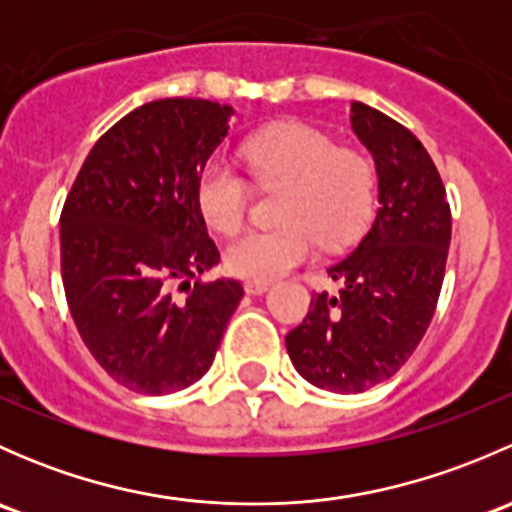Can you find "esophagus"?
Wrapping results in <instances>:
<instances>
[{
	"label": "esophagus",
	"instance_id": "1",
	"mask_svg": "<svg viewBox=\"0 0 512 512\" xmlns=\"http://www.w3.org/2000/svg\"><path fill=\"white\" fill-rule=\"evenodd\" d=\"M270 289V282H257V280H247L245 282V292L247 294H262Z\"/></svg>",
	"mask_w": 512,
	"mask_h": 512
}]
</instances>
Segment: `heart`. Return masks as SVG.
<instances>
[{
    "mask_svg": "<svg viewBox=\"0 0 512 512\" xmlns=\"http://www.w3.org/2000/svg\"><path fill=\"white\" fill-rule=\"evenodd\" d=\"M247 170L260 185H285L277 208L280 227H252L225 247V267L242 280L270 282L314 252L359 235L374 205V165L342 151L332 136L304 123H277L242 146ZM198 205L208 225L237 230L250 208V185L225 158H213L198 175Z\"/></svg>",
    "mask_w": 512,
    "mask_h": 512,
    "instance_id": "1",
    "label": "heart"
}]
</instances>
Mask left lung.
<instances>
[{"label": "left lung", "mask_w": 512, "mask_h": 512, "mask_svg": "<svg viewBox=\"0 0 512 512\" xmlns=\"http://www.w3.org/2000/svg\"><path fill=\"white\" fill-rule=\"evenodd\" d=\"M352 128L379 175V210L356 250L327 275L287 334L294 369L319 389L361 394L416 352L436 312L451 245V205L431 156L409 128L352 103Z\"/></svg>", "instance_id": "left-lung-1"}]
</instances>
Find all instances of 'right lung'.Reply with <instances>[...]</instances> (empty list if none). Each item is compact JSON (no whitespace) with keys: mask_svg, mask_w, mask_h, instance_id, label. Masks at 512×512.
<instances>
[{"mask_svg":"<svg viewBox=\"0 0 512 512\" xmlns=\"http://www.w3.org/2000/svg\"><path fill=\"white\" fill-rule=\"evenodd\" d=\"M230 106L160 98L113 123L61 210V280L81 339L136 394L188 389L213 364L240 282L218 265L198 175L227 136Z\"/></svg>","mask_w":512,"mask_h":512,"instance_id":"obj_1","label":"right lung"}]
</instances>
